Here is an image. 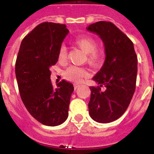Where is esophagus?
Here are the masks:
<instances>
[{
  "label": "esophagus",
  "mask_w": 154,
  "mask_h": 154,
  "mask_svg": "<svg viewBox=\"0 0 154 154\" xmlns=\"http://www.w3.org/2000/svg\"><path fill=\"white\" fill-rule=\"evenodd\" d=\"M78 88H79V85H74V89H75V90L77 89Z\"/></svg>",
  "instance_id": "34e87169"
}]
</instances>
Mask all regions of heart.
Returning <instances> with one entry per match:
<instances>
[{
  "label": "heart",
  "instance_id": "heart-1",
  "mask_svg": "<svg viewBox=\"0 0 154 154\" xmlns=\"http://www.w3.org/2000/svg\"><path fill=\"white\" fill-rule=\"evenodd\" d=\"M75 46L79 47L87 55V62L94 67L102 66L104 62V52L102 50L97 49V42L91 36H78L73 40ZM67 51L64 46H62L57 53V60L59 62H64L66 61ZM64 77L66 80L72 82H81L84 77H88V72L87 70L76 66H71L64 72Z\"/></svg>",
  "mask_w": 154,
  "mask_h": 154
}]
</instances>
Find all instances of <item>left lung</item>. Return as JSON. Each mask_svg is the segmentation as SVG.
<instances>
[{
    "label": "left lung",
    "mask_w": 154,
    "mask_h": 154,
    "mask_svg": "<svg viewBox=\"0 0 154 154\" xmlns=\"http://www.w3.org/2000/svg\"><path fill=\"white\" fill-rule=\"evenodd\" d=\"M87 30L102 39L106 54L102 68L92 78L98 86L90 87L89 115L97 122H113L125 112L135 92L137 55L132 41L112 22L97 21Z\"/></svg>",
    "instance_id": "8db88e82"
}]
</instances>
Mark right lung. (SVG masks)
Here are the masks:
<instances>
[{"label": "right lung", "instance_id": "obj_1", "mask_svg": "<svg viewBox=\"0 0 154 154\" xmlns=\"http://www.w3.org/2000/svg\"><path fill=\"white\" fill-rule=\"evenodd\" d=\"M69 31L66 25L43 22L21 42L16 62V77L21 100L29 113L44 125L58 126L68 117L73 85L65 80L51 84L50 67Z\"/></svg>", "mask_w": 154, "mask_h": 154}]
</instances>
